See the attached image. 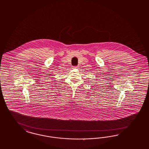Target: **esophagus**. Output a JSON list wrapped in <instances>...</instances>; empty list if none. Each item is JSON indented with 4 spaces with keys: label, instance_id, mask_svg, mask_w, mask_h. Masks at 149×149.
<instances>
[{
    "label": "esophagus",
    "instance_id": "esophagus-1",
    "mask_svg": "<svg viewBox=\"0 0 149 149\" xmlns=\"http://www.w3.org/2000/svg\"><path fill=\"white\" fill-rule=\"evenodd\" d=\"M79 68L78 66H75V67H73V68H75V69H77V68Z\"/></svg>",
    "mask_w": 149,
    "mask_h": 149
}]
</instances>
